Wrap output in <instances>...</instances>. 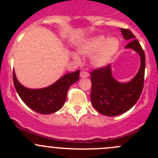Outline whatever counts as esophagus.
Masks as SVG:
<instances>
[{"label":"esophagus","instance_id":"obj_1","mask_svg":"<svg viewBox=\"0 0 158 158\" xmlns=\"http://www.w3.org/2000/svg\"><path fill=\"white\" fill-rule=\"evenodd\" d=\"M89 76V73L85 72V71H82V72H81V73H80V77L81 78H86V77H88Z\"/></svg>","mask_w":158,"mask_h":158}]
</instances>
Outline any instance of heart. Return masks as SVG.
<instances>
[{"instance_id": "1", "label": "heart", "mask_w": 158, "mask_h": 158, "mask_svg": "<svg viewBox=\"0 0 158 158\" xmlns=\"http://www.w3.org/2000/svg\"><path fill=\"white\" fill-rule=\"evenodd\" d=\"M120 48V41L116 37L106 38L98 35L90 38L78 47L79 54L85 57H91L90 62L95 68H104L107 65ZM73 59L80 62V58L75 53L71 54Z\"/></svg>"}]
</instances>
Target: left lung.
<instances>
[{"mask_svg":"<svg viewBox=\"0 0 158 158\" xmlns=\"http://www.w3.org/2000/svg\"><path fill=\"white\" fill-rule=\"evenodd\" d=\"M120 31L123 39L130 41L126 49L133 50L140 56V67L137 74L127 82L118 81L113 77L111 65L90 73L92 104L98 112L107 116H116L131 109L139 100L144 85V51L131 31L124 28Z\"/></svg>","mask_w":158,"mask_h":158,"instance_id":"obj_1","label":"left lung"}]
</instances>
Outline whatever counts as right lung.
Returning <instances> with one entry per match:
<instances>
[{
  "instance_id": "add662e5",
  "label": "right lung",
  "mask_w": 158,
  "mask_h": 158,
  "mask_svg": "<svg viewBox=\"0 0 158 158\" xmlns=\"http://www.w3.org/2000/svg\"><path fill=\"white\" fill-rule=\"evenodd\" d=\"M80 71L63 75L51 85L42 89H29L19 83L13 70V82L18 95L27 107L43 115L56 112L63 107L67 92L79 80Z\"/></svg>"
}]
</instances>
